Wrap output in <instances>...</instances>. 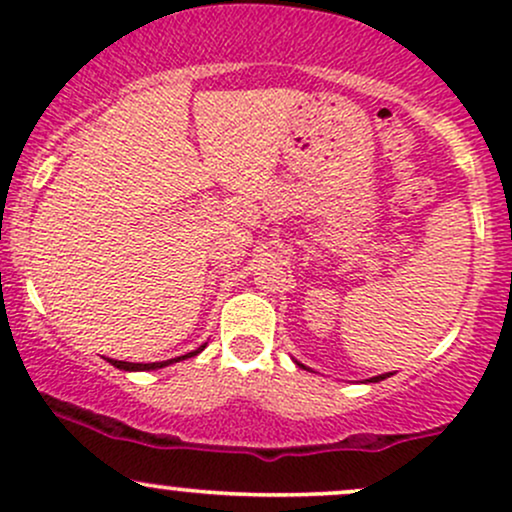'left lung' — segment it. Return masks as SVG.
I'll use <instances>...</instances> for the list:
<instances>
[{"label":"left lung","mask_w":512,"mask_h":512,"mask_svg":"<svg viewBox=\"0 0 512 512\" xmlns=\"http://www.w3.org/2000/svg\"><path fill=\"white\" fill-rule=\"evenodd\" d=\"M296 366H301V368H305V366H303V363H298V361H296ZM390 375H392V373H385V375H375V378H370V380H368V383H378V380H385V378H390Z\"/></svg>","instance_id":"left-lung-1"}]
</instances>
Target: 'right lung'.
<instances>
[{
	"mask_svg": "<svg viewBox=\"0 0 512 512\" xmlns=\"http://www.w3.org/2000/svg\"><path fill=\"white\" fill-rule=\"evenodd\" d=\"M204 346H207V344H202V346H199V349L190 351V354H185V356L170 358V361H158V363H129V361H115V358H108V363H113V366H115V368H120V370H156V368L170 366V363L185 361V358H190V356H197L199 351H204Z\"/></svg>",
	"mask_w": 512,
	"mask_h": 512,
	"instance_id": "1",
	"label": "right lung"
}]
</instances>
